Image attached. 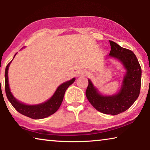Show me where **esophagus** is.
Instances as JSON below:
<instances>
[{
    "label": "esophagus",
    "mask_w": 150,
    "mask_h": 150,
    "mask_svg": "<svg viewBox=\"0 0 150 150\" xmlns=\"http://www.w3.org/2000/svg\"><path fill=\"white\" fill-rule=\"evenodd\" d=\"M85 75V71H81V70H79V71H77L76 72V75L77 77H80L83 76V75Z\"/></svg>",
    "instance_id": "obj_1"
}]
</instances>
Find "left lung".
<instances>
[{
	"instance_id": "1",
	"label": "left lung",
	"mask_w": 150,
	"mask_h": 150,
	"mask_svg": "<svg viewBox=\"0 0 150 150\" xmlns=\"http://www.w3.org/2000/svg\"><path fill=\"white\" fill-rule=\"evenodd\" d=\"M111 51L108 56L120 61L126 70L121 89L117 94L103 96L88 79L86 95L95 108L103 114L117 115L123 112L134 103L141 90V68L134 53L110 40Z\"/></svg>"
}]
</instances>
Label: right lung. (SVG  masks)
<instances>
[{"mask_svg":"<svg viewBox=\"0 0 150 150\" xmlns=\"http://www.w3.org/2000/svg\"><path fill=\"white\" fill-rule=\"evenodd\" d=\"M11 62V61L8 64L5 69V85L6 95H7L8 100L11 103L13 107L22 115L33 119H44L54 114L60 107L62 102L63 101L64 93L68 87L75 81V78H73L67 82L62 83L57 88L54 95L45 102L38 105H26L18 101L10 91L9 81H8V69H9V64Z\"/></svg>","mask_w":150,"mask_h":150,"instance_id":"add662e5","label":"right lung"}]
</instances>
